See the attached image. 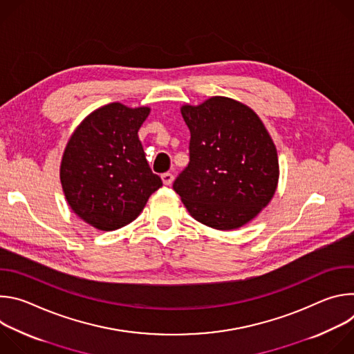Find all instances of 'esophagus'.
I'll list each match as a JSON object with an SVG mask.
<instances>
[{"label": "esophagus", "instance_id": "34e87169", "mask_svg": "<svg viewBox=\"0 0 354 354\" xmlns=\"http://www.w3.org/2000/svg\"><path fill=\"white\" fill-rule=\"evenodd\" d=\"M161 178H162V182H164V185H172V182H174V175L171 174V172H165V174H162L161 175Z\"/></svg>", "mask_w": 354, "mask_h": 354}]
</instances>
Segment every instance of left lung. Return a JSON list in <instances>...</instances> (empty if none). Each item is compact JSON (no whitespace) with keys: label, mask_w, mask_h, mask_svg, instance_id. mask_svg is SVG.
<instances>
[{"label":"left lung","mask_w":354,"mask_h":354,"mask_svg":"<svg viewBox=\"0 0 354 354\" xmlns=\"http://www.w3.org/2000/svg\"><path fill=\"white\" fill-rule=\"evenodd\" d=\"M189 164L174 182L190 216L216 230L246 224L268 206L279 179L276 147L258 115L230 97L183 106Z\"/></svg>","instance_id":"obj_1"}]
</instances>
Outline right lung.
Returning <instances> with one entry per match:
<instances>
[{
    "label": "right lung",
    "mask_w": 354,
    "mask_h": 354,
    "mask_svg": "<svg viewBox=\"0 0 354 354\" xmlns=\"http://www.w3.org/2000/svg\"><path fill=\"white\" fill-rule=\"evenodd\" d=\"M148 113V108L109 104L85 118L67 144L60 169L66 198L97 230L130 224L162 186L137 134Z\"/></svg>",
    "instance_id": "add662e5"
}]
</instances>
